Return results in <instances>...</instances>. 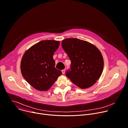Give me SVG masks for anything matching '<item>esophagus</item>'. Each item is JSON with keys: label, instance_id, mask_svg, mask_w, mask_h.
Segmentation results:
<instances>
[{"label": "esophagus", "instance_id": "obj_1", "mask_svg": "<svg viewBox=\"0 0 128 128\" xmlns=\"http://www.w3.org/2000/svg\"><path fill=\"white\" fill-rule=\"evenodd\" d=\"M62 73L63 74H64V73H65V70L64 69V70H62Z\"/></svg>", "mask_w": 128, "mask_h": 128}]
</instances>
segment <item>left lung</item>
<instances>
[{"mask_svg": "<svg viewBox=\"0 0 128 128\" xmlns=\"http://www.w3.org/2000/svg\"><path fill=\"white\" fill-rule=\"evenodd\" d=\"M62 47L71 61V70L66 76L81 89L94 85L100 78L104 68L100 51L93 44L77 38H66Z\"/></svg>", "mask_w": 128, "mask_h": 128, "instance_id": "obj_1", "label": "left lung"}]
</instances>
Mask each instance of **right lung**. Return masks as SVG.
Here are the masks:
<instances>
[{"mask_svg":"<svg viewBox=\"0 0 128 128\" xmlns=\"http://www.w3.org/2000/svg\"><path fill=\"white\" fill-rule=\"evenodd\" d=\"M60 44V41L42 40L24 53L20 64L21 72L26 80L35 89L48 90L62 74L55 68L53 57Z\"/></svg>","mask_w":128,"mask_h":128,"instance_id":"1","label":"right lung"}]
</instances>
